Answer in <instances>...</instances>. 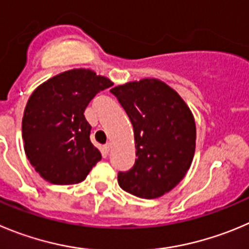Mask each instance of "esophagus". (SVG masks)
I'll return each instance as SVG.
<instances>
[{
	"instance_id": "obj_1",
	"label": "esophagus",
	"mask_w": 249,
	"mask_h": 249,
	"mask_svg": "<svg viewBox=\"0 0 249 249\" xmlns=\"http://www.w3.org/2000/svg\"><path fill=\"white\" fill-rule=\"evenodd\" d=\"M104 152H106V153H108L109 152V151H110L111 150V143H106V145H104Z\"/></svg>"
}]
</instances>
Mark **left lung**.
I'll use <instances>...</instances> for the list:
<instances>
[{
  "label": "left lung",
  "instance_id": "obj_1",
  "mask_svg": "<svg viewBox=\"0 0 249 249\" xmlns=\"http://www.w3.org/2000/svg\"><path fill=\"white\" fill-rule=\"evenodd\" d=\"M134 127L135 163L118 173L120 188L143 199L159 198L184 178L195 151L194 118L179 94L155 78L110 89Z\"/></svg>",
  "mask_w": 249,
  "mask_h": 249
}]
</instances>
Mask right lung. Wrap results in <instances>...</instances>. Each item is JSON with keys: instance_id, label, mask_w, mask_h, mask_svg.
<instances>
[{"instance_id": "1", "label": "right lung", "mask_w": 249, "mask_h": 249, "mask_svg": "<svg viewBox=\"0 0 249 249\" xmlns=\"http://www.w3.org/2000/svg\"><path fill=\"white\" fill-rule=\"evenodd\" d=\"M111 86V81L96 72L75 69L48 80L30 96L22 136L30 164L44 179L77 184L101 161L83 113L97 93Z\"/></svg>"}]
</instances>
